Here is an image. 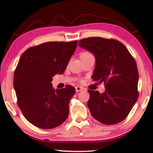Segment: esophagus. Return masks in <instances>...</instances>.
I'll use <instances>...</instances> for the list:
<instances>
[{
	"instance_id": "1",
	"label": "esophagus",
	"mask_w": 153,
	"mask_h": 153,
	"mask_svg": "<svg viewBox=\"0 0 153 153\" xmlns=\"http://www.w3.org/2000/svg\"><path fill=\"white\" fill-rule=\"evenodd\" d=\"M84 88L82 87H80V86H76V92H79V91H82V90H84Z\"/></svg>"
}]
</instances>
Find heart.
Masks as SVG:
<instances>
[{
	"instance_id": "1",
	"label": "heart",
	"mask_w": 153,
	"mask_h": 153,
	"mask_svg": "<svg viewBox=\"0 0 153 153\" xmlns=\"http://www.w3.org/2000/svg\"><path fill=\"white\" fill-rule=\"evenodd\" d=\"M90 53H88V52H85V53H82V55H81V56H84V55H90Z\"/></svg>"
}]
</instances>
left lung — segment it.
Wrapping results in <instances>:
<instances>
[{
	"label": "left lung",
	"mask_w": 153,
	"mask_h": 153,
	"mask_svg": "<svg viewBox=\"0 0 153 153\" xmlns=\"http://www.w3.org/2000/svg\"><path fill=\"white\" fill-rule=\"evenodd\" d=\"M79 46L92 53L96 65L92 78L104 82L105 91L88 90V107L93 117L106 125L126 119L138 98L137 65L128 48L120 41L100 37L84 38Z\"/></svg>",
	"instance_id": "left-lung-1"
}]
</instances>
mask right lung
<instances>
[{"instance_id":"1","label":"right lung","mask_w":153,"mask_h":153,"mask_svg":"<svg viewBox=\"0 0 153 153\" xmlns=\"http://www.w3.org/2000/svg\"><path fill=\"white\" fill-rule=\"evenodd\" d=\"M77 41L48 42L27 49L19 59L13 78L17 104L25 118L36 127L52 129L69 115L76 89L70 85L55 90L51 82L63 74Z\"/></svg>"}]
</instances>
